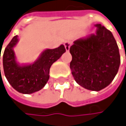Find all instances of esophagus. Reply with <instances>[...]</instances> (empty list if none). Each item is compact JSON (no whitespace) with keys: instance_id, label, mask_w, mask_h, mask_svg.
<instances>
[{"instance_id":"esophagus-1","label":"esophagus","mask_w":126,"mask_h":126,"mask_svg":"<svg viewBox=\"0 0 126 126\" xmlns=\"http://www.w3.org/2000/svg\"><path fill=\"white\" fill-rule=\"evenodd\" d=\"M72 45V42L69 41H66L64 42V46H65V48H66V51H69V48H70V46Z\"/></svg>"}]
</instances>
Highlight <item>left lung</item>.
Masks as SVG:
<instances>
[{
  "instance_id": "1",
  "label": "left lung",
  "mask_w": 126,
  "mask_h": 126,
  "mask_svg": "<svg viewBox=\"0 0 126 126\" xmlns=\"http://www.w3.org/2000/svg\"><path fill=\"white\" fill-rule=\"evenodd\" d=\"M96 35L75 41L69 52L72 75L88 90L99 91L108 86L117 74L120 55L112 32L96 24Z\"/></svg>"
}]
</instances>
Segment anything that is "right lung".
Returning <instances> with one entry per match:
<instances>
[{
    "label": "right lung",
    "mask_w": 126,
    "mask_h": 126,
    "mask_svg": "<svg viewBox=\"0 0 126 126\" xmlns=\"http://www.w3.org/2000/svg\"><path fill=\"white\" fill-rule=\"evenodd\" d=\"M18 41V35L14 36L4 50L3 71L8 82L14 89L19 93L29 94L45 87L50 77L51 65L60 58L66 49L63 45L54 49H46L32 63L20 64L16 61L13 49Z\"/></svg>",
    "instance_id": "obj_1"
}]
</instances>
